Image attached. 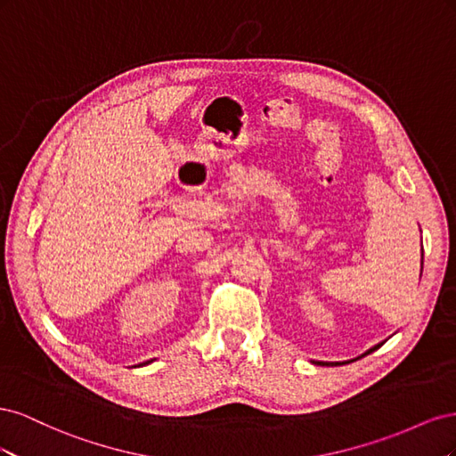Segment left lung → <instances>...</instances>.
<instances>
[{"instance_id":"8db88e82","label":"left lung","mask_w":456,"mask_h":456,"mask_svg":"<svg viewBox=\"0 0 456 456\" xmlns=\"http://www.w3.org/2000/svg\"><path fill=\"white\" fill-rule=\"evenodd\" d=\"M375 348H377V346H375ZM375 348H372V350H375Z\"/></svg>"}]
</instances>
